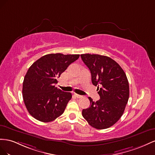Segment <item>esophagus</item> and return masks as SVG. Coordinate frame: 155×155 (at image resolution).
<instances>
[{"label": "esophagus", "mask_w": 155, "mask_h": 155, "mask_svg": "<svg viewBox=\"0 0 155 155\" xmlns=\"http://www.w3.org/2000/svg\"><path fill=\"white\" fill-rule=\"evenodd\" d=\"M74 96L75 97H77V98H78V99H81V98H82L83 96L82 95H78V94H74Z\"/></svg>", "instance_id": "34e87169"}]
</instances>
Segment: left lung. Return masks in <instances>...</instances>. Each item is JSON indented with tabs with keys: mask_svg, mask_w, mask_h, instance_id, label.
Instances as JSON below:
<instances>
[{
	"mask_svg": "<svg viewBox=\"0 0 155 155\" xmlns=\"http://www.w3.org/2000/svg\"><path fill=\"white\" fill-rule=\"evenodd\" d=\"M81 56L90 71L92 84L97 86L100 96L96 102L89 97L90 107L82 110V116L95 129H107L121 118L129 100V86L126 74L110 57L90 54Z\"/></svg>",
	"mask_w": 155,
	"mask_h": 155,
	"instance_id": "left-lung-1",
	"label": "left lung"
}]
</instances>
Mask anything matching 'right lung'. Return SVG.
I'll use <instances>...</instances> for the list:
<instances>
[{
	"label": "right lung",
	"instance_id": "1",
	"mask_svg": "<svg viewBox=\"0 0 155 155\" xmlns=\"http://www.w3.org/2000/svg\"><path fill=\"white\" fill-rule=\"evenodd\" d=\"M80 55L61 53L41 57L30 66L24 78L23 97L29 114L42 122L54 121L64 112L72 95L55 87L56 78Z\"/></svg>",
	"mask_w": 155,
	"mask_h": 155
}]
</instances>
